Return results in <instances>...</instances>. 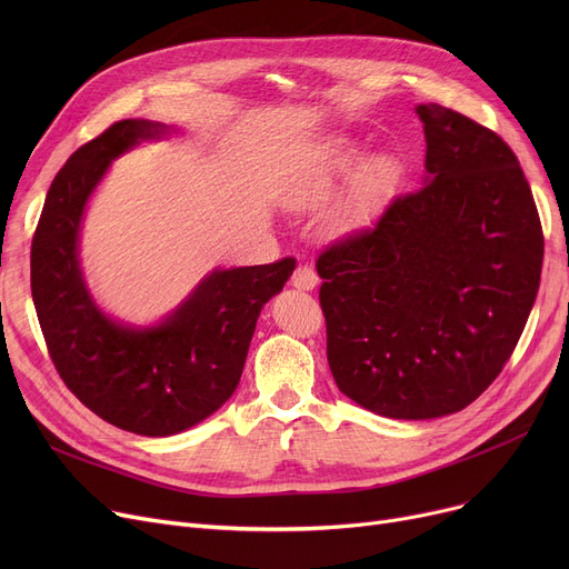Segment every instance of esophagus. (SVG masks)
Listing matches in <instances>:
<instances>
[{
  "instance_id": "1",
  "label": "esophagus",
  "mask_w": 569,
  "mask_h": 569,
  "mask_svg": "<svg viewBox=\"0 0 569 569\" xmlns=\"http://www.w3.org/2000/svg\"><path fill=\"white\" fill-rule=\"evenodd\" d=\"M292 286L297 290H313L318 286V274L313 272V267H309V264L297 267L292 274Z\"/></svg>"
}]
</instances>
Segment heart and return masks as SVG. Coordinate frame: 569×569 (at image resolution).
Here are the masks:
<instances>
[{
	"instance_id": "1",
	"label": "heart",
	"mask_w": 569,
	"mask_h": 569,
	"mask_svg": "<svg viewBox=\"0 0 569 569\" xmlns=\"http://www.w3.org/2000/svg\"><path fill=\"white\" fill-rule=\"evenodd\" d=\"M357 159H360V149H357L350 142H346V140L337 142L335 149H332V154L327 157V161L318 168V172L300 189V193H297L295 204H311V202L322 200L327 193H330L335 177L339 172H343L346 168H350ZM395 172H397V166L390 157L371 159L365 166L360 179H357V187H355V193H352L350 202L343 207V219L350 217L352 212H357L360 207L371 204L387 187L392 184Z\"/></svg>"
}]
</instances>
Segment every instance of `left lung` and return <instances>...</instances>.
<instances>
[{"label":"left lung","instance_id":"1","mask_svg":"<svg viewBox=\"0 0 569 569\" xmlns=\"http://www.w3.org/2000/svg\"><path fill=\"white\" fill-rule=\"evenodd\" d=\"M425 187L316 262L339 390L395 420L463 410L502 371L540 288L545 237L507 142L422 103Z\"/></svg>","mask_w":569,"mask_h":569}]
</instances>
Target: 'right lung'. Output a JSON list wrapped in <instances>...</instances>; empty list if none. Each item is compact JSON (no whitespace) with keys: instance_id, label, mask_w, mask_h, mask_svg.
Instances as JSON below:
<instances>
[{"instance_id":"right-lung-1","label":"right lung","mask_w":569,"mask_h":569,"mask_svg":"<svg viewBox=\"0 0 569 569\" xmlns=\"http://www.w3.org/2000/svg\"><path fill=\"white\" fill-rule=\"evenodd\" d=\"M174 133L122 119L82 144L52 179L32 242V297L57 373L101 420L152 438L200 425L232 397L258 316L295 269L292 258L217 267L166 318L142 327L97 305L80 267L87 202L114 159Z\"/></svg>"}]
</instances>
